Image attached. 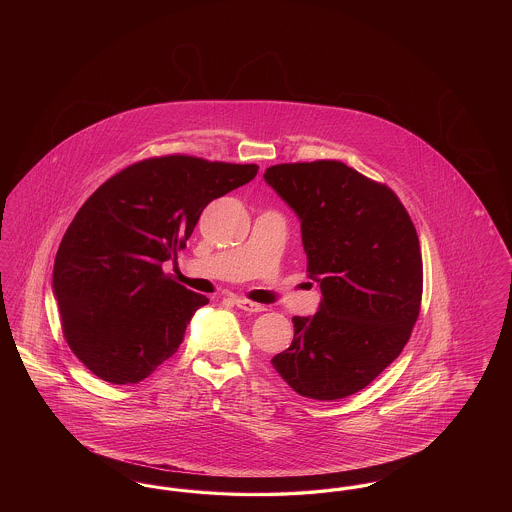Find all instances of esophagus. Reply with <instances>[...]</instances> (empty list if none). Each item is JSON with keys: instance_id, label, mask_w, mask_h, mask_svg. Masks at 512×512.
I'll use <instances>...</instances> for the list:
<instances>
[{"instance_id": "esophagus-1", "label": "esophagus", "mask_w": 512, "mask_h": 512, "mask_svg": "<svg viewBox=\"0 0 512 512\" xmlns=\"http://www.w3.org/2000/svg\"><path fill=\"white\" fill-rule=\"evenodd\" d=\"M234 305H236L238 309L245 311V313H263V311H265L263 305L253 303V301H249V299H242V297H236V299H234Z\"/></svg>"}]
</instances>
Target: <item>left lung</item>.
Segmentation results:
<instances>
[{"label": "left lung", "instance_id": "1", "mask_svg": "<svg viewBox=\"0 0 512 512\" xmlns=\"http://www.w3.org/2000/svg\"><path fill=\"white\" fill-rule=\"evenodd\" d=\"M265 182L301 222L307 272L322 299L293 317L292 345L270 363L293 391L334 401L366 388L411 338L422 255L397 195L340 161L286 163Z\"/></svg>", "mask_w": 512, "mask_h": 512}]
</instances>
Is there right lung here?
<instances>
[{
	"instance_id": "right-lung-1",
	"label": "right lung",
	"mask_w": 512,
	"mask_h": 512,
	"mask_svg": "<svg viewBox=\"0 0 512 512\" xmlns=\"http://www.w3.org/2000/svg\"><path fill=\"white\" fill-rule=\"evenodd\" d=\"M257 165L188 155L146 159L101 184L67 228L53 265L63 334L111 384H138L176 353L209 303L163 272L203 209L255 178Z\"/></svg>"
}]
</instances>
